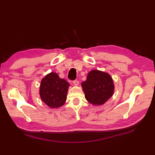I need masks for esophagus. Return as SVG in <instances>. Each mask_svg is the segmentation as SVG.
Here are the masks:
<instances>
[{"label": "esophagus", "mask_w": 155, "mask_h": 155, "mask_svg": "<svg viewBox=\"0 0 155 155\" xmlns=\"http://www.w3.org/2000/svg\"><path fill=\"white\" fill-rule=\"evenodd\" d=\"M73 84L75 86H78L79 85V81L78 80H75L73 81Z\"/></svg>", "instance_id": "34e87169"}]
</instances>
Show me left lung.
Returning <instances> with one entry per match:
<instances>
[{
	"label": "left lung",
	"instance_id": "obj_1",
	"mask_svg": "<svg viewBox=\"0 0 155 155\" xmlns=\"http://www.w3.org/2000/svg\"><path fill=\"white\" fill-rule=\"evenodd\" d=\"M81 87L86 100L94 105L104 104L114 92V82L110 74L98 70H92L88 72Z\"/></svg>",
	"mask_w": 155,
	"mask_h": 155
}]
</instances>
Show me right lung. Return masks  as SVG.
Returning <instances> with one entry per match:
<instances>
[{
    "mask_svg": "<svg viewBox=\"0 0 155 155\" xmlns=\"http://www.w3.org/2000/svg\"><path fill=\"white\" fill-rule=\"evenodd\" d=\"M69 86L70 84L65 79L51 72L42 79L39 88L41 99L52 109L61 107L67 100Z\"/></svg>",
    "mask_w": 155,
    "mask_h": 155,
    "instance_id": "obj_1",
    "label": "right lung"
}]
</instances>
